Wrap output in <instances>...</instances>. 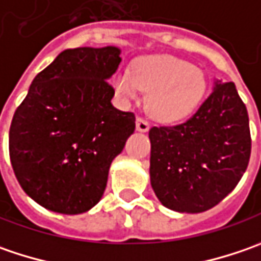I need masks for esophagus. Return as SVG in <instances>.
I'll return each instance as SVG.
<instances>
[{"mask_svg": "<svg viewBox=\"0 0 261 261\" xmlns=\"http://www.w3.org/2000/svg\"><path fill=\"white\" fill-rule=\"evenodd\" d=\"M136 128H137V131H140V133H146V131L150 128V124L144 118L139 117V118L136 119Z\"/></svg>", "mask_w": 261, "mask_h": 261, "instance_id": "34e87169", "label": "esophagus"}]
</instances>
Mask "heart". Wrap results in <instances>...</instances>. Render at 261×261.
Segmentation results:
<instances>
[{
  "mask_svg": "<svg viewBox=\"0 0 261 261\" xmlns=\"http://www.w3.org/2000/svg\"><path fill=\"white\" fill-rule=\"evenodd\" d=\"M112 83L119 96L139 99L149 93L146 109L150 117L165 124L188 118L206 95V75L198 68L172 55H149L139 58L131 70L114 75Z\"/></svg>",
  "mask_w": 261,
  "mask_h": 261,
  "instance_id": "b5f03b06",
  "label": "heart"
}]
</instances>
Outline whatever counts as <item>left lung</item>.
<instances>
[{
    "label": "left lung",
    "instance_id": "left-lung-1",
    "mask_svg": "<svg viewBox=\"0 0 261 261\" xmlns=\"http://www.w3.org/2000/svg\"><path fill=\"white\" fill-rule=\"evenodd\" d=\"M150 184L165 207L212 209L244 175L251 153L247 108L232 82H216L197 112L174 127H152Z\"/></svg>",
    "mask_w": 261,
    "mask_h": 261
}]
</instances>
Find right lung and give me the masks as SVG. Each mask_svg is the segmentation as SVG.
<instances>
[{"label":"right lung","instance_id":"obj_1","mask_svg":"<svg viewBox=\"0 0 261 261\" xmlns=\"http://www.w3.org/2000/svg\"><path fill=\"white\" fill-rule=\"evenodd\" d=\"M121 49H65L32 82L10 127L21 188L45 209L79 215L103 196L109 166L134 133L133 112L114 108L108 80Z\"/></svg>","mask_w":261,"mask_h":261}]
</instances>
